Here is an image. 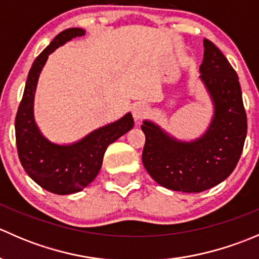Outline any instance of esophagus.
<instances>
[{"instance_id":"obj_1","label":"esophagus","mask_w":259,"mask_h":259,"mask_svg":"<svg viewBox=\"0 0 259 259\" xmlns=\"http://www.w3.org/2000/svg\"><path fill=\"white\" fill-rule=\"evenodd\" d=\"M148 108H146V105H144V104H135L133 106V116H134L135 121H142L146 115H148Z\"/></svg>"}]
</instances>
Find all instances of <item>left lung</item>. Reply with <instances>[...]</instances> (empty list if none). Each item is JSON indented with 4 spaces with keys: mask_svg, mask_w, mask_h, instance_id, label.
<instances>
[{
    "mask_svg": "<svg viewBox=\"0 0 259 259\" xmlns=\"http://www.w3.org/2000/svg\"><path fill=\"white\" fill-rule=\"evenodd\" d=\"M199 67L200 80L213 104V116L204 134L180 140L150 120H144L143 164L161 187L200 193L231 176L247 135V115L238 76L222 51L207 38Z\"/></svg>",
    "mask_w": 259,
    "mask_h": 259,
    "instance_id": "1",
    "label": "left lung"
}]
</instances>
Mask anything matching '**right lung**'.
Here are the masks:
<instances>
[{
    "instance_id": "right-lung-1",
    "label": "right lung",
    "mask_w": 259,
    "mask_h": 259,
    "mask_svg": "<svg viewBox=\"0 0 259 259\" xmlns=\"http://www.w3.org/2000/svg\"><path fill=\"white\" fill-rule=\"evenodd\" d=\"M83 35L82 28H67L36 57L28 72L15 121L18 158L23 169L41 188L59 195L72 194L88 187L100 171L106 148L134 126L133 115L127 113L71 144L52 143L38 129L33 115V101L38 77L49 55Z\"/></svg>"
}]
</instances>
